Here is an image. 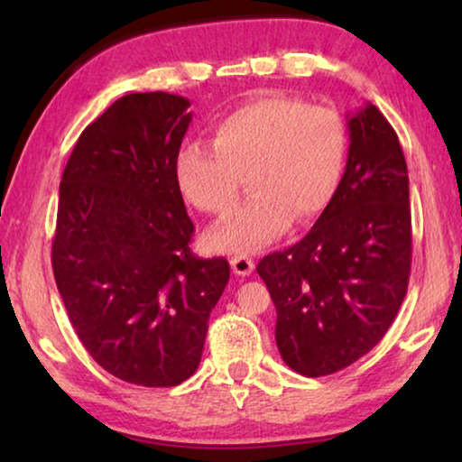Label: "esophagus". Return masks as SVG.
<instances>
[{
    "label": "esophagus",
    "instance_id": "esophagus-1",
    "mask_svg": "<svg viewBox=\"0 0 462 462\" xmlns=\"http://www.w3.org/2000/svg\"><path fill=\"white\" fill-rule=\"evenodd\" d=\"M230 264H232V271L236 273V275H240V277L250 275V273H253V269H254V261L250 259V256H246V254L232 256Z\"/></svg>",
    "mask_w": 462,
    "mask_h": 462
}]
</instances>
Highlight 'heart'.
<instances>
[{"label": "heart", "mask_w": 462, "mask_h": 462, "mask_svg": "<svg viewBox=\"0 0 462 462\" xmlns=\"http://www.w3.org/2000/svg\"><path fill=\"white\" fill-rule=\"evenodd\" d=\"M348 128L334 107L295 97H263L234 109L209 143L177 154L175 177L185 199L209 216H226L246 175L250 198L209 232L217 253L242 254L267 246L289 222L322 214L342 181Z\"/></svg>", "instance_id": "1"}]
</instances>
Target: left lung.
<instances>
[{
	"label": "left lung",
	"mask_w": 462,
	"mask_h": 462,
	"mask_svg": "<svg viewBox=\"0 0 462 462\" xmlns=\"http://www.w3.org/2000/svg\"><path fill=\"white\" fill-rule=\"evenodd\" d=\"M348 161L306 236L256 267L277 310L283 361L306 377L346 369L379 344L408 293L410 179L395 130L366 104L348 118Z\"/></svg>",
	"instance_id": "left-lung-1"
}]
</instances>
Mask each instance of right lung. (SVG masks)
Wrapping results in <instances>:
<instances>
[{
	"label": "right lung",
	"instance_id": "1",
	"mask_svg": "<svg viewBox=\"0 0 462 462\" xmlns=\"http://www.w3.org/2000/svg\"><path fill=\"white\" fill-rule=\"evenodd\" d=\"M189 99L130 93L81 132L59 187L52 271L69 319L101 369L173 387L199 366L208 319L230 279L189 248L175 177Z\"/></svg>",
	"mask_w": 462,
	"mask_h": 462
}]
</instances>
